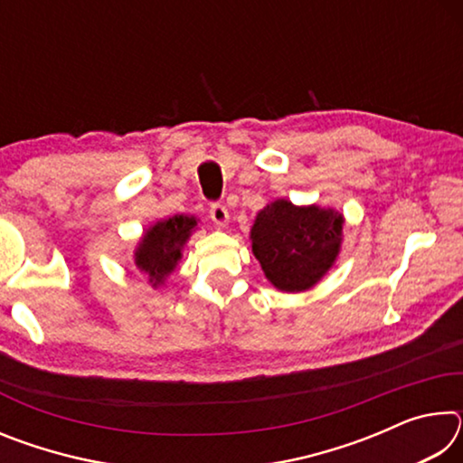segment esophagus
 <instances>
[{"instance_id": "obj_1", "label": "esophagus", "mask_w": 463, "mask_h": 463, "mask_svg": "<svg viewBox=\"0 0 463 463\" xmlns=\"http://www.w3.org/2000/svg\"><path fill=\"white\" fill-rule=\"evenodd\" d=\"M210 218H213L216 226H226L229 224V210L222 203H213L210 206Z\"/></svg>"}]
</instances>
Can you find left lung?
Here are the masks:
<instances>
[{"label": "left lung", "mask_w": 463, "mask_h": 463, "mask_svg": "<svg viewBox=\"0 0 463 463\" xmlns=\"http://www.w3.org/2000/svg\"><path fill=\"white\" fill-rule=\"evenodd\" d=\"M343 218L318 206L298 208L288 200L265 206L250 229L253 253L265 276L281 292L317 284L336 260Z\"/></svg>", "instance_id": "left-lung-1"}]
</instances>
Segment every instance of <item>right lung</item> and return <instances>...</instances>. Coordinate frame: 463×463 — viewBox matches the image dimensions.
<instances>
[{
	"mask_svg": "<svg viewBox=\"0 0 463 463\" xmlns=\"http://www.w3.org/2000/svg\"><path fill=\"white\" fill-rule=\"evenodd\" d=\"M195 226L194 216H174L169 221L156 222L145 232L143 242L137 250V265L140 271L148 273L151 281L161 284L165 276L175 269L182 257L184 242Z\"/></svg>",
	"mask_w": 463,
	"mask_h": 463,
	"instance_id": "obj_1",
	"label": "right lung"
}]
</instances>
